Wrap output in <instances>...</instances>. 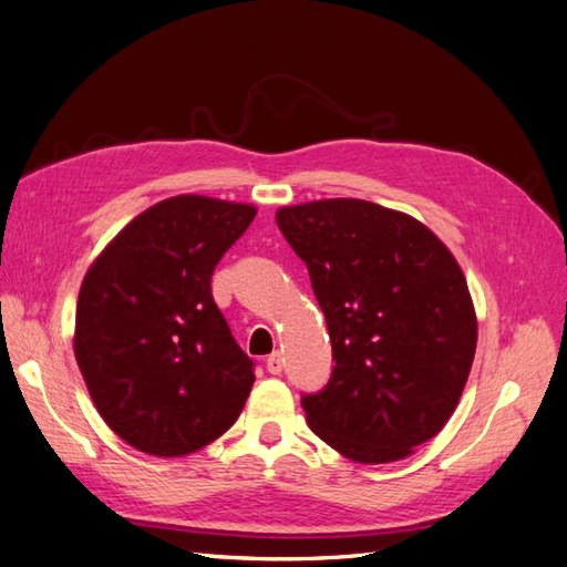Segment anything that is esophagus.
Returning <instances> with one entry per match:
<instances>
[{
	"mask_svg": "<svg viewBox=\"0 0 567 567\" xmlns=\"http://www.w3.org/2000/svg\"><path fill=\"white\" fill-rule=\"evenodd\" d=\"M282 367H285V359H282L280 352H272V354L266 359V369H268V373H272V375H278V373L282 371Z\"/></svg>",
	"mask_w": 567,
	"mask_h": 567,
	"instance_id": "esophagus-1",
	"label": "esophagus"
}]
</instances>
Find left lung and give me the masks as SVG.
Here are the masks:
<instances>
[{
	"mask_svg": "<svg viewBox=\"0 0 567 567\" xmlns=\"http://www.w3.org/2000/svg\"><path fill=\"white\" fill-rule=\"evenodd\" d=\"M332 342V375L301 408L347 460H404L447 424L476 352V311L455 256L416 217L361 198L282 206Z\"/></svg>",
	"mask_w": 567,
	"mask_h": 567,
	"instance_id": "8db88e82",
	"label": "left lung"
}]
</instances>
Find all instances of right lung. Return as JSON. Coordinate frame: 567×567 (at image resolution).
<instances>
[{"label":"right lung","mask_w":567,"mask_h":567,"mask_svg":"<svg viewBox=\"0 0 567 567\" xmlns=\"http://www.w3.org/2000/svg\"><path fill=\"white\" fill-rule=\"evenodd\" d=\"M256 206L198 194L155 203L81 282L74 354L105 424L145 455L182 457L237 422L256 381L213 301L217 260Z\"/></svg>","instance_id":"obj_1"}]
</instances>
